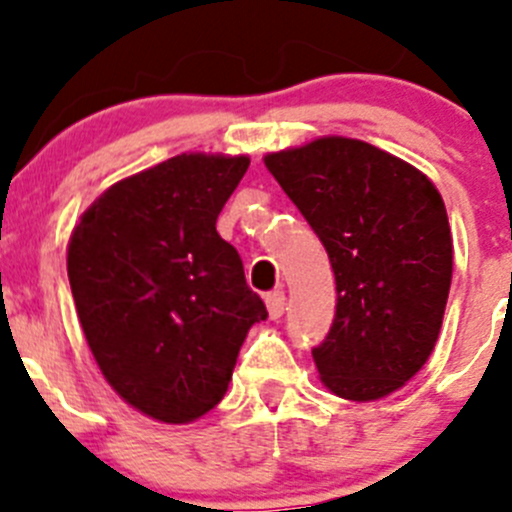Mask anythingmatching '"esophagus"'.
<instances>
[{
	"label": "esophagus",
	"mask_w": 512,
	"mask_h": 512,
	"mask_svg": "<svg viewBox=\"0 0 512 512\" xmlns=\"http://www.w3.org/2000/svg\"><path fill=\"white\" fill-rule=\"evenodd\" d=\"M265 304H267V312H270V317L280 319L282 314H285V304H287L285 292H282V289H272V292H267Z\"/></svg>",
	"instance_id": "esophagus-1"
}]
</instances>
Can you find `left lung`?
<instances>
[{
	"instance_id": "left-lung-1",
	"label": "left lung",
	"mask_w": 512,
	"mask_h": 512,
	"mask_svg": "<svg viewBox=\"0 0 512 512\" xmlns=\"http://www.w3.org/2000/svg\"><path fill=\"white\" fill-rule=\"evenodd\" d=\"M267 170L327 250L337 314L314 364L332 394L374 401L436 347L453 272L446 205L414 165L354 138L272 153Z\"/></svg>"
}]
</instances>
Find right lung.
Instances as JSON below:
<instances>
[{
	"label": "right lung",
	"mask_w": 512,
	"mask_h": 512,
	"mask_svg": "<svg viewBox=\"0 0 512 512\" xmlns=\"http://www.w3.org/2000/svg\"><path fill=\"white\" fill-rule=\"evenodd\" d=\"M250 158L183 153L131 175L69 242L79 322L108 384L141 414L188 423L223 401L265 302L215 230Z\"/></svg>",
	"instance_id": "right-lung-1"
}]
</instances>
